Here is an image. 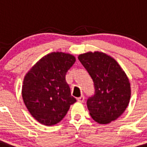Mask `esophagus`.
<instances>
[{
	"mask_svg": "<svg viewBox=\"0 0 147 147\" xmlns=\"http://www.w3.org/2000/svg\"><path fill=\"white\" fill-rule=\"evenodd\" d=\"M78 101L80 102H84V96H80L79 98H78Z\"/></svg>",
	"mask_w": 147,
	"mask_h": 147,
	"instance_id": "1",
	"label": "esophagus"
}]
</instances>
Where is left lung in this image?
Listing matches in <instances>:
<instances>
[{
    "label": "left lung",
    "mask_w": 147,
    "mask_h": 147,
    "mask_svg": "<svg viewBox=\"0 0 147 147\" xmlns=\"http://www.w3.org/2000/svg\"><path fill=\"white\" fill-rule=\"evenodd\" d=\"M94 82L95 94L87 100L92 119L99 124L115 121L124 113L131 97L129 80L114 59L103 52L78 56Z\"/></svg>",
    "instance_id": "left-lung-1"
}]
</instances>
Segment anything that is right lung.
Segmentation results:
<instances>
[{"label": "right lung", "mask_w": 147, "mask_h": 147, "mask_svg": "<svg viewBox=\"0 0 147 147\" xmlns=\"http://www.w3.org/2000/svg\"><path fill=\"white\" fill-rule=\"evenodd\" d=\"M75 61L72 55L51 52L41 58L26 74L22 88L23 102L40 124L56 125L77 101L66 81V72Z\"/></svg>", "instance_id": "add662e5"}]
</instances>
